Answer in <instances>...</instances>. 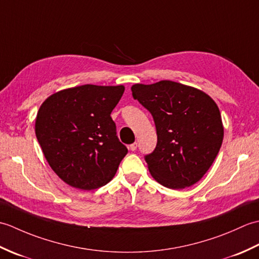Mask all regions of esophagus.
<instances>
[{
	"mask_svg": "<svg viewBox=\"0 0 259 259\" xmlns=\"http://www.w3.org/2000/svg\"><path fill=\"white\" fill-rule=\"evenodd\" d=\"M137 147H138V144H137V142H134V144H131V145L129 146V149H130L131 151H136V150H137Z\"/></svg>",
	"mask_w": 259,
	"mask_h": 259,
	"instance_id": "obj_1",
	"label": "esophagus"
}]
</instances>
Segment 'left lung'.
I'll use <instances>...</instances> for the list:
<instances>
[{"label": "left lung", "instance_id": "8db88e82", "mask_svg": "<svg viewBox=\"0 0 259 259\" xmlns=\"http://www.w3.org/2000/svg\"><path fill=\"white\" fill-rule=\"evenodd\" d=\"M131 91L156 124V149L145 157L153 179L170 189L195 185L223 144L224 125L216 102L199 89L169 80L137 83Z\"/></svg>", "mask_w": 259, "mask_h": 259}]
</instances>
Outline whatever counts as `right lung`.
<instances>
[{
  "label": "right lung",
  "mask_w": 259,
  "mask_h": 259,
  "mask_svg": "<svg viewBox=\"0 0 259 259\" xmlns=\"http://www.w3.org/2000/svg\"><path fill=\"white\" fill-rule=\"evenodd\" d=\"M123 85L84 84L53 93L41 104L35 135L52 170L81 190L107 185L128 152L111 112Z\"/></svg>",
  "instance_id": "right-lung-1"
}]
</instances>
